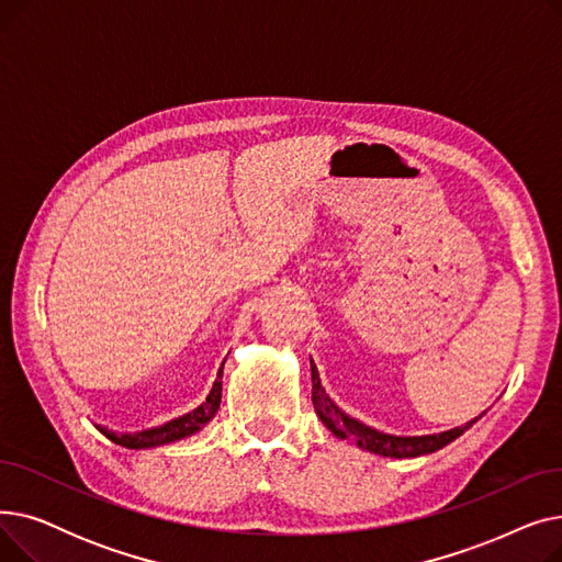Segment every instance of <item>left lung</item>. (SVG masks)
Returning a JSON list of instances; mask_svg holds the SVG:
<instances>
[{"label": "left lung", "instance_id": "obj_1", "mask_svg": "<svg viewBox=\"0 0 562 562\" xmlns=\"http://www.w3.org/2000/svg\"><path fill=\"white\" fill-rule=\"evenodd\" d=\"M312 401H314L316 415L321 417V422L326 424L339 439H348V441H352V445H358L360 449H367L371 453L385 456V458H417V456L432 453L441 447H447L449 441L460 437L471 424L476 422L474 419L462 428H453V430L439 432V435H424V437H394V435L378 432V430L360 424L358 419L348 417L346 412H341L330 401L326 390L321 387V378H318L314 362H312Z\"/></svg>", "mask_w": 562, "mask_h": 562}]
</instances>
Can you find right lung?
I'll return each instance as SVG.
<instances>
[{"instance_id":"obj_1","label":"right lung","mask_w":562,"mask_h":562,"mask_svg":"<svg viewBox=\"0 0 562 562\" xmlns=\"http://www.w3.org/2000/svg\"><path fill=\"white\" fill-rule=\"evenodd\" d=\"M223 367L218 371V378L214 382V387L210 392V396H206V401L195 407L193 412H189V415L180 417V419H172L168 422L166 426H159V428H153V430H143L138 435H115V432H109L106 428H100L111 441H115V445L121 447H127V449H147V447H159V445H168V441H177L182 437H189L193 432H198L206 422H210L216 412H218V405H221V387H223Z\"/></svg>"}]
</instances>
